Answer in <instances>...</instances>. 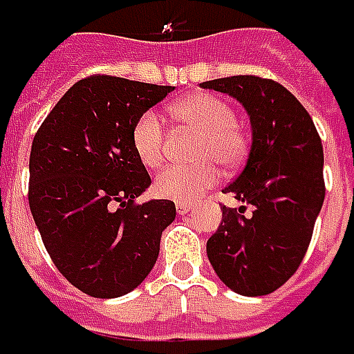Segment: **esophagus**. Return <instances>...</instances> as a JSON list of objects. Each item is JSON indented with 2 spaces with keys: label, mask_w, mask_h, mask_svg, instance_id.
Masks as SVG:
<instances>
[{
  "label": "esophagus",
  "mask_w": 354,
  "mask_h": 354,
  "mask_svg": "<svg viewBox=\"0 0 354 354\" xmlns=\"http://www.w3.org/2000/svg\"><path fill=\"white\" fill-rule=\"evenodd\" d=\"M176 212H178V214H180V216H185V214H189V212H191V204L178 203L176 204Z\"/></svg>",
  "instance_id": "esophagus-1"
}]
</instances>
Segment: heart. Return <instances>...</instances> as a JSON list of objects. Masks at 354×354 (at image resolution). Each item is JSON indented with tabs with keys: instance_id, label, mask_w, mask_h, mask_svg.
I'll list each match as a JSON object with an SVG mask.
<instances>
[{
	"instance_id": "b5f03b06",
	"label": "heart",
	"mask_w": 354,
	"mask_h": 354,
	"mask_svg": "<svg viewBox=\"0 0 354 354\" xmlns=\"http://www.w3.org/2000/svg\"><path fill=\"white\" fill-rule=\"evenodd\" d=\"M182 125L203 135L193 167H169L157 174L153 191L174 203H195L219 180V163L234 169L248 153V135L236 124V114L225 99L214 93H193L170 106ZM131 146L144 167H159L165 157V125L156 112H144L131 129Z\"/></svg>"
}]
</instances>
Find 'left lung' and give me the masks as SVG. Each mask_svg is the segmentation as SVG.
I'll list each match as a JSON object with an SVG mask.
<instances>
[{
	"label": "left lung",
	"instance_id": "1",
	"mask_svg": "<svg viewBox=\"0 0 354 354\" xmlns=\"http://www.w3.org/2000/svg\"><path fill=\"white\" fill-rule=\"evenodd\" d=\"M201 88L236 99L251 124L245 167L225 193L253 205L254 214L221 208V225L206 242L208 261L238 295H270L300 266L323 208L321 138L300 101L274 80L240 75Z\"/></svg>",
	"mask_w": 354,
	"mask_h": 354
}]
</instances>
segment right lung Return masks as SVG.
Returning a JSON list of instances; mask_svg holds the SVG:
<instances>
[{
  "mask_svg": "<svg viewBox=\"0 0 354 354\" xmlns=\"http://www.w3.org/2000/svg\"><path fill=\"white\" fill-rule=\"evenodd\" d=\"M170 91L106 75L78 80L31 144V216L57 270L93 298L137 289L176 217L172 201L135 204L151 178L131 146L137 118Z\"/></svg>",
  "mask_w": 354,
  "mask_h": 354,
  "instance_id": "right-lung-1",
  "label": "right lung"
}]
</instances>
